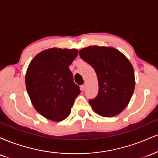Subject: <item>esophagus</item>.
Returning <instances> with one entry per match:
<instances>
[{"mask_svg": "<svg viewBox=\"0 0 158 158\" xmlns=\"http://www.w3.org/2000/svg\"><path fill=\"white\" fill-rule=\"evenodd\" d=\"M85 88H86V84H84L82 85L81 86V90H82V91H84V90H85Z\"/></svg>", "mask_w": 158, "mask_h": 158, "instance_id": "obj_1", "label": "esophagus"}]
</instances>
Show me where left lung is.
Returning a JSON list of instances; mask_svg holds the SVG:
<instances>
[{"label":"left lung","mask_w":158,"mask_h":158,"mask_svg":"<svg viewBox=\"0 0 158 158\" xmlns=\"http://www.w3.org/2000/svg\"><path fill=\"white\" fill-rule=\"evenodd\" d=\"M81 59L95 70L99 92L89 103L102 117L117 115L128 106L135 86V72L128 59L113 48L90 46L79 50Z\"/></svg>","instance_id":"8db88e82"}]
</instances>
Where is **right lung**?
<instances>
[{
	"label": "right lung",
	"instance_id": "obj_1",
	"mask_svg": "<svg viewBox=\"0 0 158 158\" xmlns=\"http://www.w3.org/2000/svg\"><path fill=\"white\" fill-rule=\"evenodd\" d=\"M77 55L76 49H48L29 65L25 78L27 93L35 109L47 119L67 118L81 92L69 69Z\"/></svg>",
	"mask_w": 158,
	"mask_h": 158
}]
</instances>
